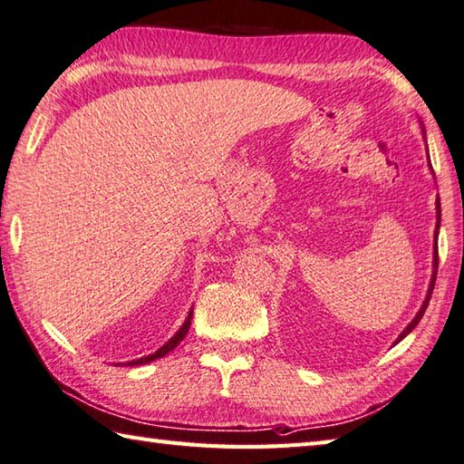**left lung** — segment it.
Instances as JSON below:
<instances>
[{
  "mask_svg": "<svg viewBox=\"0 0 464 464\" xmlns=\"http://www.w3.org/2000/svg\"><path fill=\"white\" fill-rule=\"evenodd\" d=\"M436 208H438V223H436V243H434V276H432V284H430V290H428V296H426V302L422 304V308H420V313L416 314V318L411 320V323L406 326V331H403L401 334H400V339L398 341H401L403 336H406L408 333H411L416 328V324L420 323V318L424 316V313H426V308H428V302H430V296H432V290H434V282H436V272H438V227H440V200H436Z\"/></svg>",
  "mask_w": 464,
  "mask_h": 464,
  "instance_id": "1",
  "label": "left lung"
}]
</instances>
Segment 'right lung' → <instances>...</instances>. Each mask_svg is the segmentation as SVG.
Returning <instances> with one entry per match:
<instances>
[{
    "mask_svg": "<svg viewBox=\"0 0 464 464\" xmlns=\"http://www.w3.org/2000/svg\"><path fill=\"white\" fill-rule=\"evenodd\" d=\"M190 318H192V313L188 314V318H187V323L182 324V328L179 333H176L170 341H168L162 349H158L156 353H151V355H148V357H141V359H138V361H131V365H144V363H150V361H156V359H160V357H164V355H168V353H170L172 349H176L179 347V343L184 339V334L188 333V326H190Z\"/></svg>",
    "mask_w": 464,
    "mask_h": 464,
    "instance_id": "1",
    "label": "right lung"
}]
</instances>
